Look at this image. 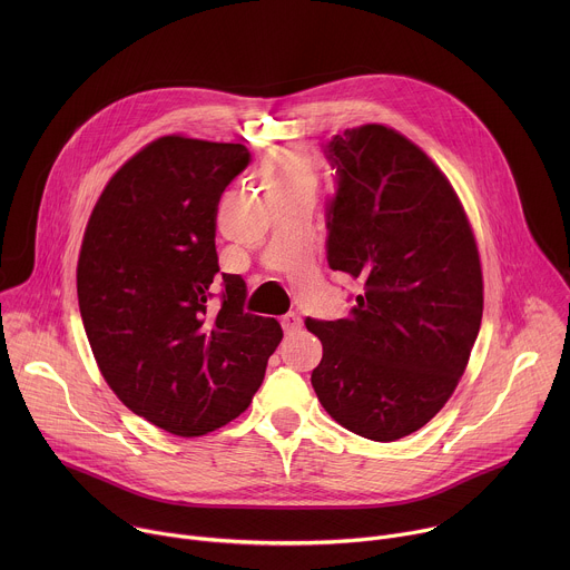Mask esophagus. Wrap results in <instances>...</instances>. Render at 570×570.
I'll return each mask as SVG.
<instances>
[{"label": "esophagus", "mask_w": 570, "mask_h": 570, "mask_svg": "<svg viewBox=\"0 0 570 570\" xmlns=\"http://www.w3.org/2000/svg\"><path fill=\"white\" fill-rule=\"evenodd\" d=\"M282 330H284V334H295V332H299L302 330V317L297 315V313H286V315H282Z\"/></svg>", "instance_id": "34e87169"}]
</instances>
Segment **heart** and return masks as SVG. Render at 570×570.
<instances>
[{"label":"heart","instance_id":"heart-1","mask_svg":"<svg viewBox=\"0 0 570 570\" xmlns=\"http://www.w3.org/2000/svg\"><path fill=\"white\" fill-rule=\"evenodd\" d=\"M266 185H313L311 161L299 155H277L266 167Z\"/></svg>","mask_w":570,"mask_h":570}]
</instances>
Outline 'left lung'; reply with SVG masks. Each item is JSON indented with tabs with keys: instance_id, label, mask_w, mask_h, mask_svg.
<instances>
[{
	"instance_id": "1",
	"label": "left lung",
	"mask_w": 570,
	"mask_h": 570,
	"mask_svg": "<svg viewBox=\"0 0 570 570\" xmlns=\"http://www.w3.org/2000/svg\"><path fill=\"white\" fill-rule=\"evenodd\" d=\"M336 174L327 262L358 279L350 317L304 324L322 343L311 385L347 431L394 442L453 394L482 320V273L464 209L429 155L367 124L322 146Z\"/></svg>"
}]
</instances>
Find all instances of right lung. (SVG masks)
<instances>
[{
  "instance_id": "right-lung-1",
  "label": "right lung",
  "mask_w": 570,
  "mask_h": 570,
  "mask_svg": "<svg viewBox=\"0 0 570 570\" xmlns=\"http://www.w3.org/2000/svg\"><path fill=\"white\" fill-rule=\"evenodd\" d=\"M250 159L243 144L150 141L106 185L80 246L78 308L104 379L180 438L246 411L284 336L243 311L246 282L218 268V200Z\"/></svg>"
}]
</instances>
